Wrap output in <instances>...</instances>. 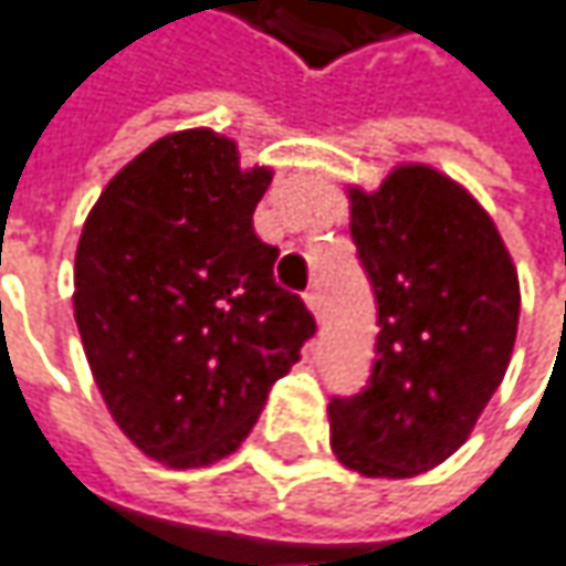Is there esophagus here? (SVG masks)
<instances>
[{
  "label": "esophagus",
  "instance_id": "esophagus-1",
  "mask_svg": "<svg viewBox=\"0 0 566 566\" xmlns=\"http://www.w3.org/2000/svg\"><path fill=\"white\" fill-rule=\"evenodd\" d=\"M305 305H308V308H312V312H315V315H322V305H325V296H322V286H318V283H315V286H308V290H305Z\"/></svg>",
  "mask_w": 566,
  "mask_h": 566
}]
</instances>
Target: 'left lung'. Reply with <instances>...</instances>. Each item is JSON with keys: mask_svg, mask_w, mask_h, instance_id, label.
<instances>
[{"mask_svg": "<svg viewBox=\"0 0 566 566\" xmlns=\"http://www.w3.org/2000/svg\"><path fill=\"white\" fill-rule=\"evenodd\" d=\"M350 200L379 334L366 388L327 405L331 449L366 478H410L446 462L500 388L520 276L491 216L427 165Z\"/></svg>", "mask_w": 566, "mask_h": 566, "instance_id": "left-lung-1", "label": "left lung"}]
</instances>
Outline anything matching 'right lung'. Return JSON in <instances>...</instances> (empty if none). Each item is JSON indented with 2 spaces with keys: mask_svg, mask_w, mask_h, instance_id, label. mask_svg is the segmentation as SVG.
Wrapping results in <instances>:
<instances>
[{
  "mask_svg": "<svg viewBox=\"0 0 566 566\" xmlns=\"http://www.w3.org/2000/svg\"><path fill=\"white\" fill-rule=\"evenodd\" d=\"M268 185L232 139L185 129L120 168L85 219L75 325L111 417L156 462L235 452L315 334L251 226Z\"/></svg>",
  "mask_w": 566,
  "mask_h": 566,
  "instance_id": "add662e5",
  "label": "right lung"
}]
</instances>
